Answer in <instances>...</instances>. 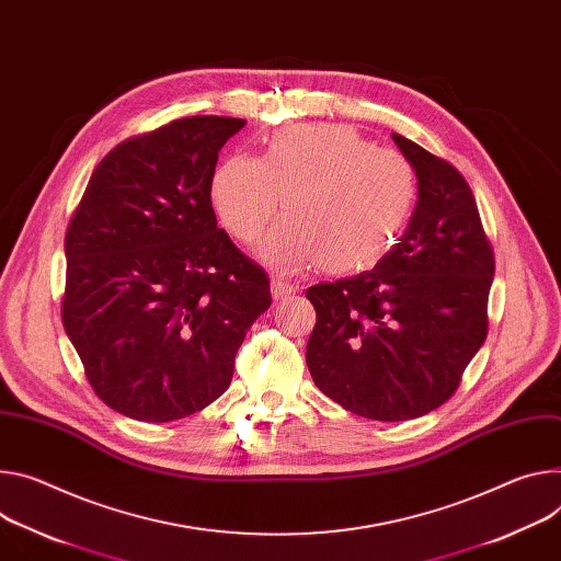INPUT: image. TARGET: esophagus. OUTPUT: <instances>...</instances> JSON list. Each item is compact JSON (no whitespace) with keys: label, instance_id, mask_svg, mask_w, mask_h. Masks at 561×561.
Listing matches in <instances>:
<instances>
[{"label":"esophagus","instance_id":"esophagus-1","mask_svg":"<svg viewBox=\"0 0 561 561\" xmlns=\"http://www.w3.org/2000/svg\"><path fill=\"white\" fill-rule=\"evenodd\" d=\"M271 290H273V299L275 301H286V299H290V295H295L297 286H293L288 282H282V279H273Z\"/></svg>","mask_w":561,"mask_h":561}]
</instances>
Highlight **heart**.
<instances>
[{
  "mask_svg": "<svg viewBox=\"0 0 561 561\" xmlns=\"http://www.w3.org/2000/svg\"><path fill=\"white\" fill-rule=\"evenodd\" d=\"M210 198L241 243L260 239L284 203L290 221L271 234L266 257L290 266L320 260L331 273H351L378 262L402 234L419 176L400 151L378 149L346 125H288L264 140L260 159L221 161Z\"/></svg>",
  "mask_w": 561,
  "mask_h": 561,
  "instance_id": "b5f03b06",
  "label": "heart"
}]
</instances>
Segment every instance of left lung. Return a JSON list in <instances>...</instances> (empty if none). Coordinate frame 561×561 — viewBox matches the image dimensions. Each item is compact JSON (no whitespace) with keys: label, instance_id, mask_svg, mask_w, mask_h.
Instances as JSON below:
<instances>
[{"label":"left lung","instance_id":"obj_1","mask_svg":"<svg viewBox=\"0 0 561 561\" xmlns=\"http://www.w3.org/2000/svg\"><path fill=\"white\" fill-rule=\"evenodd\" d=\"M391 138L419 176L414 215L371 271L307 290V365L346 412L398 423L440 407L485 342L494 252L461 172Z\"/></svg>","mask_w":561,"mask_h":561}]
</instances>
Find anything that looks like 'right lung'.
Returning a JSON list of instances; mask_svg holds the SVG:
<instances>
[{
  "label": "right lung",
  "instance_id": "right-lung-1",
  "mask_svg": "<svg viewBox=\"0 0 561 561\" xmlns=\"http://www.w3.org/2000/svg\"><path fill=\"white\" fill-rule=\"evenodd\" d=\"M243 118L190 116L116 145L65 237L62 324L95 396L170 423L230 385L271 279L217 228L210 183Z\"/></svg>",
  "mask_w": 561,
  "mask_h": 561
}]
</instances>
